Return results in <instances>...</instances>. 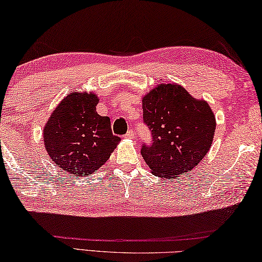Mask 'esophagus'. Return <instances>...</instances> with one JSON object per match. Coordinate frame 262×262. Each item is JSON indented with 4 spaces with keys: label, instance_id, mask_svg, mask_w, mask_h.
I'll return each instance as SVG.
<instances>
[{
    "label": "esophagus",
    "instance_id": "1",
    "mask_svg": "<svg viewBox=\"0 0 262 262\" xmlns=\"http://www.w3.org/2000/svg\"><path fill=\"white\" fill-rule=\"evenodd\" d=\"M124 137L127 138V139H133V138L136 137V133H135V131H133V130H129V131L126 132V135Z\"/></svg>",
    "mask_w": 262,
    "mask_h": 262
}]
</instances>
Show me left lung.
I'll return each instance as SVG.
<instances>
[{
	"label": "left lung",
	"mask_w": 262,
	"mask_h": 262,
	"mask_svg": "<svg viewBox=\"0 0 262 262\" xmlns=\"http://www.w3.org/2000/svg\"><path fill=\"white\" fill-rule=\"evenodd\" d=\"M143 122L151 145L141 155L154 175L180 178L198 165L212 145L216 119L206 100L192 97L176 83H163L142 98Z\"/></svg>",
	"instance_id": "left-lung-1"
}]
</instances>
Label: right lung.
<instances>
[{"instance_id":"1","label":"right lung","mask_w":262,"mask_h":262,"mask_svg":"<svg viewBox=\"0 0 262 262\" xmlns=\"http://www.w3.org/2000/svg\"><path fill=\"white\" fill-rule=\"evenodd\" d=\"M98 101L94 93L69 94L44 127L47 154L70 178L97 172L121 140L112 133L110 117L96 112Z\"/></svg>"}]
</instances>
